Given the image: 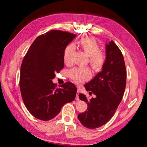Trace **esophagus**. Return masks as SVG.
<instances>
[{
  "label": "esophagus",
  "instance_id": "esophagus-1",
  "mask_svg": "<svg viewBox=\"0 0 147 147\" xmlns=\"http://www.w3.org/2000/svg\"><path fill=\"white\" fill-rule=\"evenodd\" d=\"M78 94H79V91L78 90L77 92V96H76V98H75V99H76L77 100H79V97H78Z\"/></svg>",
  "mask_w": 147,
  "mask_h": 147
}]
</instances>
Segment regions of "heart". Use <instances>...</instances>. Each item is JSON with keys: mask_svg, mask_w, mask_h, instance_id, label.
<instances>
[{"mask_svg": "<svg viewBox=\"0 0 147 147\" xmlns=\"http://www.w3.org/2000/svg\"><path fill=\"white\" fill-rule=\"evenodd\" d=\"M78 46L89 56V63L96 72H99L103 68L105 62L104 53L99 50V45L96 40L92 38H83L78 42ZM75 51L73 45L67 46L64 51V61L66 65L72 64V58ZM91 70L88 67L74 68L70 70L69 77L77 84H82L91 77Z\"/></svg>", "mask_w": 147, "mask_h": 147, "instance_id": "b5f03b06", "label": "heart"}]
</instances>
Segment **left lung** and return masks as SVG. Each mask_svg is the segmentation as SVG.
I'll use <instances>...</instances> for the list:
<instances>
[{
  "instance_id": "1",
  "label": "left lung",
  "mask_w": 147,
  "mask_h": 147,
  "mask_svg": "<svg viewBox=\"0 0 147 147\" xmlns=\"http://www.w3.org/2000/svg\"><path fill=\"white\" fill-rule=\"evenodd\" d=\"M105 50L102 71L84 84L89 94L93 93L95 97L88 100L82 93L78 95L80 100L86 102L88 109L78 114V118L82 125L89 129L103 126L113 117L126 88V70L121 50L112 40L106 44Z\"/></svg>"
}]
</instances>
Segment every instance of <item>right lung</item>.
Here are the masks:
<instances>
[{
	"mask_svg": "<svg viewBox=\"0 0 147 147\" xmlns=\"http://www.w3.org/2000/svg\"><path fill=\"white\" fill-rule=\"evenodd\" d=\"M76 35L52 30L40 35L22 62L20 87L26 107L35 118L48 121L72 102L77 89L70 82L57 88L52 80L64 67V51Z\"/></svg>",
	"mask_w": 147,
	"mask_h": 147,
	"instance_id": "obj_1",
	"label": "right lung"
}]
</instances>
